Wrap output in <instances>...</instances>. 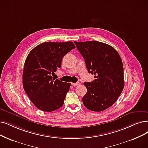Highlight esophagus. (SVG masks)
I'll use <instances>...</instances> for the list:
<instances>
[{"label": "esophagus", "mask_w": 148, "mask_h": 148, "mask_svg": "<svg viewBox=\"0 0 148 148\" xmlns=\"http://www.w3.org/2000/svg\"><path fill=\"white\" fill-rule=\"evenodd\" d=\"M72 85L73 86H78L80 85V83L79 82H76V83H72Z\"/></svg>", "instance_id": "esophagus-1"}]
</instances>
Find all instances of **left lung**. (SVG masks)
I'll list each match as a JSON object with an SVG mask.
<instances>
[{"label": "left lung", "instance_id": "left-lung-1", "mask_svg": "<svg viewBox=\"0 0 148 148\" xmlns=\"http://www.w3.org/2000/svg\"><path fill=\"white\" fill-rule=\"evenodd\" d=\"M74 43L84 59L88 73L95 75V80L84 83L87 93L82 99L83 104L95 112L108 109L116 102L125 86L120 55L113 47L98 41Z\"/></svg>", "mask_w": 148, "mask_h": 148}]
</instances>
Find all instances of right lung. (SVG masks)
<instances>
[{"label":"right lung","mask_w":148,"mask_h":148,"mask_svg":"<svg viewBox=\"0 0 148 148\" xmlns=\"http://www.w3.org/2000/svg\"><path fill=\"white\" fill-rule=\"evenodd\" d=\"M75 49L72 42H46L29 53L23 67V88L39 109L52 112L64 104L71 84L53 79L51 75L60 68L63 57Z\"/></svg>","instance_id":"right-lung-1"}]
</instances>
